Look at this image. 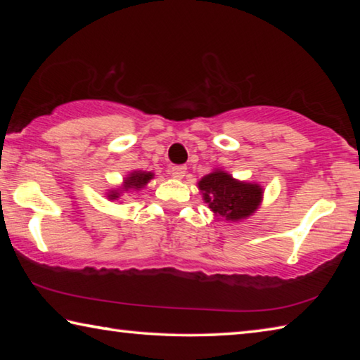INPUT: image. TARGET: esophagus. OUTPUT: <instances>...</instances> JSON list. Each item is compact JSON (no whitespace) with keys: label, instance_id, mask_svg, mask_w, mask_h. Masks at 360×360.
<instances>
[{"label":"esophagus","instance_id":"34e87169","mask_svg":"<svg viewBox=\"0 0 360 360\" xmlns=\"http://www.w3.org/2000/svg\"><path fill=\"white\" fill-rule=\"evenodd\" d=\"M186 172H187V168L184 165H174V167L169 168V174H172L173 178H176V179L184 178Z\"/></svg>","mask_w":360,"mask_h":360}]
</instances>
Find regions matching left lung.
I'll use <instances>...</instances> for the list:
<instances>
[{"label": "left lung", "instance_id": "1", "mask_svg": "<svg viewBox=\"0 0 360 360\" xmlns=\"http://www.w3.org/2000/svg\"><path fill=\"white\" fill-rule=\"evenodd\" d=\"M205 202L219 217L238 221L251 216L262 200V188L257 184L235 181L230 174L214 172L198 182Z\"/></svg>", "mask_w": 360, "mask_h": 360}]
</instances>
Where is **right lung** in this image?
<instances>
[{
	"instance_id": "add662e5",
	"label": "right lung",
	"mask_w": 360,
	"mask_h": 360,
	"mask_svg": "<svg viewBox=\"0 0 360 360\" xmlns=\"http://www.w3.org/2000/svg\"><path fill=\"white\" fill-rule=\"evenodd\" d=\"M152 173H141V172H135L131 173L129 178L125 179V184H124V188L125 191H129V188H141L143 186H146L149 182V179H152ZM109 198H119V192H112L109 193Z\"/></svg>"
}]
</instances>
